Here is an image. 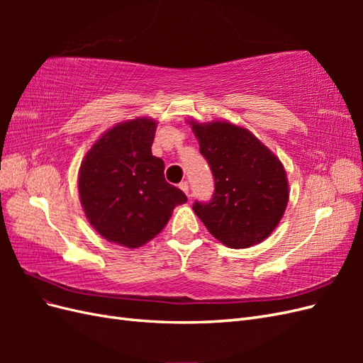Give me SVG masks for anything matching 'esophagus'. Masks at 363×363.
<instances>
[{"mask_svg":"<svg viewBox=\"0 0 363 363\" xmlns=\"http://www.w3.org/2000/svg\"><path fill=\"white\" fill-rule=\"evenodd\" d=\"M179 188H180L186 195L189 196V183H188V182H182V183L179 184Z\"/></svg>","mask_w":363,"mask_h":363,"instance_id":"34e87169","label":"esophagus"}]
</instances>
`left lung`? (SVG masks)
Returning <instances> with one entry per match:
<instances>
[{"instance_id":"obj_1","label":"left lung","mask_w":363,"mask_h":363,"mask_svg":"<svg viewBox=\"0 0 363 363\" xmlns=\"http://www.w3.org/2000/svg\"><path fill=\"white\" fill-rule=\"evenodd\" d=\"M200 152L212 169L215 192L192 208L206 228L230 248H248L267 239L289 200L281 162L244 127L227 121H191Z\"/></svg>"}]
</instances>
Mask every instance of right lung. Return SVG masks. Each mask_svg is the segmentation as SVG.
I'll return each mask as SVG.
<instances>
[{"mask_svg": "<svg viewBox=\"0 0 363 363\" xmlns=\"http://www.w3.org/2000/svg\"><path fill=\"white\" fill-rule=\"evenodd\" d=\"M157 123L124 121L86 152L79 171L80 203L89 224L108 242L139 248L168 224L175 206L188 201L164 180V163L152 156Z\"/></svg>", "mask_w": 363, "mask_h": 363, "instance_id": "obj_1", "label": "right lung"}]
</instances>
